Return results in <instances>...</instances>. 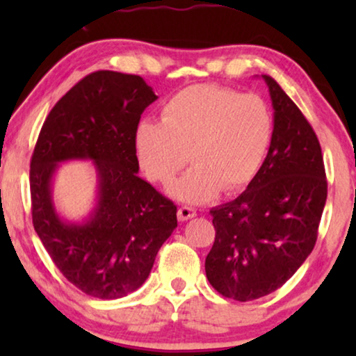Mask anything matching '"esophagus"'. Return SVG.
Wrapping results in <instances>:
<instances>
[{"instance_id":"34e87169","label":"esophagus","mask_w":356,"mask_h":356,"mask_svg":"<svg viewBox=\"0 0 356 356\" xmlns=\"http://www.w3.org/2000/svg\"><path fill=\"white\" fill-rule=\"evenodd\" d=\"M197 216V212H196V209H193V207H179L178 209V220L179 222H186V220H189V218H193V217H196Z\"/></svg>"}]
</instances>
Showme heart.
Here are the masks:
<instances>
[{
    "label": "heart",
    "instance_id": "obj_1",
    "mask_svg": "<svg viewBox=\"0 0 356 356\" xmlns=\"http://www.w3.org/2000/svg\"><path fill=\"white\" fill-rule=\"evenodd\" d=\"M272 136L274 120L261 97L199 84L162 106L160 124L138 126L134 150L143 172L160 184H168L191 160L194 167L168 194L179 202L201 204L220 189H245L264 165Z\"/></svg>",
    "mask_w": 356,
    "mask_h": 356
}]
</instances>
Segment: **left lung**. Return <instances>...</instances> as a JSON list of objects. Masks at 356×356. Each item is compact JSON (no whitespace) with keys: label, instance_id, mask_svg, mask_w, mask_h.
<instances>
[{"label":"left lung","instance_id":"left-lung-1","mask_svg":"<svg viewBox=\"0 0 356 356\" xmlns=\"http://www.w3.org/2000/svg\"><path fill=\"white\" fill-rule=\"evenodd\" d=\"M274 136L266 162L235 201L211 211L216 241L206 275L218 293L251 301L280 289L311 254L327 199L313 128L270 76Z\"/></svg>","mask_w":356,"mask_h":356}]
</instances>
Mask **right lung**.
I'll use <instances>...</instances> for the list:
<instances>
[{"instance_id":"right-lung-1","label":"right lung","mask_w":356,"mask_h":356,"mask_svg":"<svg viewBox=\"0 0 356 356\" xmlns=\"http://www.w3.org/2000/svg\"><path fill=\"white\" fill-rule=\"evenodd\" d=\"M157 99L140 76L92 72L53 106L33 149V228L61 274L95 298L138 290L178 225L177 206L138 177L134 134ZM71 159H89L97 175L96 204L79 222L63 219L52 202L54 175Z\"/></svg>"}]
</instances>
